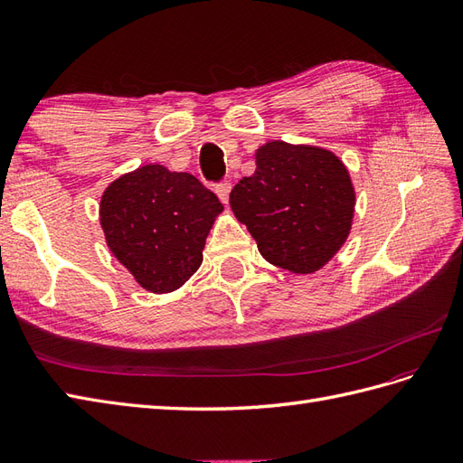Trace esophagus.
Listing matches in <instances>:
<instances>
[{"label":"esophagus","instance_id":"obj_1","mask_svg":"<svg viewBox=\"0 0 463 463\" xmlns=\"http://www.w3.org/2000/svg\"><path fill=\"white\" fill-rule=\"evenodd\" d=\"M215 192H217V195H219V199L222 201V203H229V194H231V184L229 182L219 184Z\"/></svg>","mask_w":463,"mask_h":463}]
</instances>
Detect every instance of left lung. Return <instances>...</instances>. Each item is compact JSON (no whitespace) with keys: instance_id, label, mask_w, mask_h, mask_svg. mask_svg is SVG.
<instances>
[{"instance_id":"obj_1","label":"left lung","mask_w":463,"mask_h":463,"mask_svg":"<svg viewBox=\"0 0 463 463\" xmlns=\"http://www.w3.org/2000/svg\"><path fill=\"white\" fill-rule=\"evenodd\" d=\"M355 192L335 152L269 140L256 172L234 185L231 207L269 264L293 274L321 269L346 242Z\"/></svg>"}]
</instances>
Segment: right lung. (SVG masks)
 Instances as JSON below:
<instances>
[{
    "label": "right lung",
    "mask_w": 463,
    "mask_h": 463,
    "mask_svg": "<svg viewBox=\"0 0 463 463\" xmlns=\"http://www.w3.org/2000/svg\"><path fill=\"white\" fill-rule=\"evenodd\" d=\"M222 203L195 175L140 165L101 195L99 222L113 256L140 288L170 293L203 262L207 234Z\"/></svg>",
    "instance_id": "right-lung-1"
}]
</instances>
